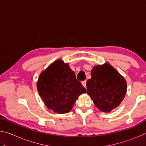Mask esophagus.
<instances>
[{
	"mask_svg": "<svg viewBox=\"0 0 146 146\" xmlns=\"http://www.w3.org/2000/svg\"><path fill=\"white\" fill-rule=\"evenodd\" d=\"M82 84L84 88H86V80L84 81H82Z\"/></svg>",
	"mask_w": 146,
	"mask_h": 146,
	"instance_id": "obj_1",
	"label": "esophagus"
}]
</instances>
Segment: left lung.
<instances>
[{
	"label": "left lung",
	"instance_id": "8db88e82",
	"mask_svg": "<svg viewBox=\"0 0 146 146\" xmlns=\"http://www.w3.org/2000/svg\"><path fill=\"white\" fill-rule=\"evenodd\" d=\"M87 81V93L101 111L108 113L118 107L127 91L125 78L110 65L94 66Z\"/></svg>",
	"mask_w": 146,
	"mask_h": 146
}]
</instances>
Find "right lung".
Here are the masks:
<instances>
[{
	"instance_id": "right-lung-1",
	"label": "right lung",
	"mask_w": 146,
	"mask_h": 146,
	"mask_svg": "<svg viewBox=\"0 0 146 146\" xmlns=\"http://www.w3.org/2000/svg\"><path fill=\"white\" fill-rule=\"evenodd\" d=\"M36 87L46 107L58 114L70 112L79 95L86 93L75 73L60 59L40 73Z\"/></svg>"
}]
</instances>
